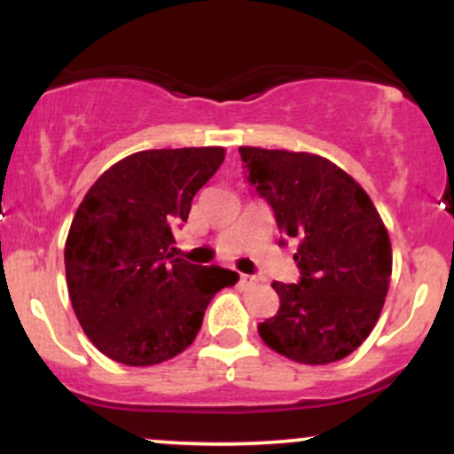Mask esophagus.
<instances>
[{"instance_id":"obj_1","label":"esophagus","mask_w":454,"mask_h":454,"mask_svg":"<svg viewBox=\"0 0 454 454\" xmlns=\"http://www.w3.org/2000/svg\"><path fill=\"white\" fill-rule=\"evenodd\" d=\"M256 284H258V278H254V275H241L243 288H254Z\"/></svg>"}]
</instances>
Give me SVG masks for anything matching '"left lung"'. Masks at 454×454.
Instances as JSON below:
<instances>
[{"instance_id":"1","label":"left lung","mask_w":454,"mask_h":454,"mask_svg":"<svg viewBox=\"0 0 454 454\" xmlns=\"http://www.w3.org/2000/svg\"><path fill=\"white\" fill-rule=\"evenodd\" d=\"M249 184L299 241V284L273 281L278 314L260 322L270 350L294 363L346 358L376 326L393 273L388 231L346 170L307 151L239 147Z\"/></svg>"}]
</instances>
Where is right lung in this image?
Returning a JSON list of instances; mask_svg holds the SVG:
<instances>
[{
	"instance_id": "1",
	"label": "right lung",
	"mask_w": 454,
	"mask_h": 454,
	"mask_svg": "<svg viewBox=\"0 0 454 454\" xmlns=\"http://www.w3.org/2000/svg\"><path fill=\"white\" fill-rule=\"evenodd\" d=\"M223 158V147L138 151L104 170L78 205L64 249L67 293L104 356L128 367L176 356L215 293L239 281L170 252L173 228Z\"/></svg>"
}]
</instances>
